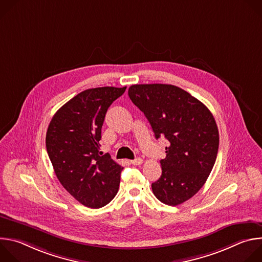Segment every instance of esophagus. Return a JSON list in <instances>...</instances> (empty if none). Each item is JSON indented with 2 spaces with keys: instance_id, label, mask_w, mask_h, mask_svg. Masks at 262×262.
Masks as SVG:
<instances>
[{
  "instance_id": "esophagus-1",
  "label": "esophagus",
  "mask_w": 262,
  "mask_h": 262,
  "mask_svg": "<svg viewBox=\"0 0 262 262\" xmlns=\"http://www.w3.org/2000/svg\"><path fill=\"white\" fill-rule=\"evenodd\" d=\"M142 163H143V160H142L141 158H137V159L130 161V164H133V165H135V166H139V165H141Z\"/></svg>"
}]
</instances>
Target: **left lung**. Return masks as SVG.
Segmentation results:
<instances>
[{"instance_id":"1","label":"left lung","mask_w":262,"mask_h":262,"mask_svg":"<svg viewBox=\"0 0 262 262\" xmlns=\"http://www.w3.org/2000/svg\"><path fill=\"white\" fill-rule=\"evenodd\" d=\"M128 96L156 138L168 141L162 175L151 184L152 192L161 202L179 205L198 193L212 170L219 149L215 120L200 100L173 85H133Z\"/></svg>"}]
</instances>
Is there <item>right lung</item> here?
Segmentation results:
<instances>
[{
    "instance_id": "obj_1",
    "label": "right lung",
    "mask_w": 262,
    "mask_h": 262,
    "mask_svg": "<svg viewBox=\"0 0 262 262\" xmlns=\"http://www.w3.org/2000/svg\"><path fill=\"white\" fill-rule=\"evenodd\" d=\"M126 87L87 89L62 105L52 118L46 145L57 178L83 205L99 208L119 189L122 167L101 155L99 141L108 106Z\"/></svg>"
}]
</instances>
